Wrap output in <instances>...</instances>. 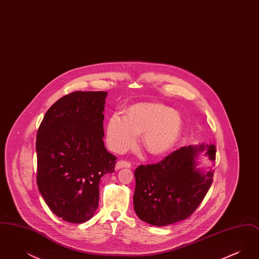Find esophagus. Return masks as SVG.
<instances>
[{
    "label": "esophagus",
    "mask_w": 259,
    "mask_h": 259,
    "mask_svg": "<svg viewBox=\"0 0 259 259\" xmlns=\"http://www.w3.org/2000/svg\"><path fill=\"white\" fill-rule=\"evenodd\" d=\"M131 167V163L129 161L119 160L117 161V163L115 164V170H119L121 168H130Z\"/></svg>",
    "instance_id": "1"
}]
</instances>
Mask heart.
<instances>
[{
	"label": "heart",
	"instance_id": "b5f03b06",
	"mask_svg": "<svg viewBox=\"0 0 259 259\" xmlns=\"http://www.w3.org/2000/svg\"><path fill=\"white\" fill-rule=\"evenodd\" d=\"M183 131L178 111L155 103H141L129 107L125 116L114 113L106 127V141L111 149L122 152L133 148L139 134L149 153L161 155L172 149Z\"/></svg>",
	"mask_w": 259,
	"mask_h": 259
}]
</instances>
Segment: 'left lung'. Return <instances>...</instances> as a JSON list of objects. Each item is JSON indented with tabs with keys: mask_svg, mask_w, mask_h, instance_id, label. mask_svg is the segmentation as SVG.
<instances>
[{
	"mask_svg": "<svg viewBox=\"0 0 259 259\" xmlns=\"http://www.w3.org/2000/svg\"><path fill=\"white\" fill-rule=\"evenodd\" d=\"M205 149L209 160H215V146H187L156 164L136 169L133 201L141 221L165 226L186 220L195 211L212 184V171L196 168V157Z\"/></svg>",
	"mask_w": 259,
	"mask_h": 259,
	"instance_id": "8db88e82",
	"label": "left lung"
}]
</instances>
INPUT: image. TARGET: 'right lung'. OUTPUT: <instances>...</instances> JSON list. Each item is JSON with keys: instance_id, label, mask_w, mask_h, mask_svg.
<instances>
[{"instance_id": "right-lung-1", "label": "right lung", "mask_w": 259, "mask_h": 259, "mask_svg": "<svg viewBox=\"0 0 259 259\" xmlns=\"http://www.w3.org/2000/svg\"><path fill=\"white\" fill-rule=\"evenodd\" d=\"M105 91H75L56 101L37 134V185L51 211L65 222L89 221L98 208L101 178L116 157L104 145Z\"/></svg>"}]
</instances>
